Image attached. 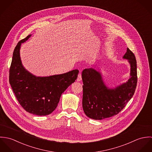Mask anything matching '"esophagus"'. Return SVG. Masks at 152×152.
Returning <instances> with one entry per match:
<instances>
[{
  "mask_svg": "<svg viewBox=\"0 0 152 152\" xmlns=\"http://www.w3.org/2000/svg\"><path fill=\"white\" fill-rule=\"evenodd\" d=\"M82 80V77H81V74H79L78 75V78H77V81H81Z\"/></svg>",
  "mask_w": 152,
  "mask_h": 152,
  "instance_id": "34e87169",
  "label": "esophagus"
}]
</instances>
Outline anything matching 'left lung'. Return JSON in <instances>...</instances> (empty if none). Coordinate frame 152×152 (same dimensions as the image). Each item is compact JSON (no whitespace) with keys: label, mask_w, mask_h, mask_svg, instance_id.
<instances>
[{"label":"left lung","mask_w":152,"mask_h":152,"mask_svg":"<svg viewBox=\"0 0 152 152\" xmlns=\"http://www.w3.org/2000/svg\"><path fill=\"white\" fill-rule=\"evenodd\" d=\"M123 58L128 60L130 65L129 78L115 87H108L101 72L95 69L83 71V108L88 118L102 120L117 115L134 95L137 80L136 58L128 48Z\"/></svg>","instance_id":"8db88e82"}]
</instances>
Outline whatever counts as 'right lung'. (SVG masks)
Returning a JSON list of instances; mask_svg holds the SVG:
<instances>
[{"label": "right lung", "instance_id": "obj_1", "mask_svg": "<svg viewBox=\"0 0 152 152\" xmlns=\"http://www.w3.org/2000/svg\"><path fill=\"white\" fill-rule=\"evenodd\" d=\"M31 34L20 40L16 46L9 69V83L19 104L27 112L38 116L51 113L57 108L61 94L78 77L79 71L37 77L22 64L20 50L22 43Z\"/></svg>", "mask_w": 152, "mask_h": 152}]
</instances>
